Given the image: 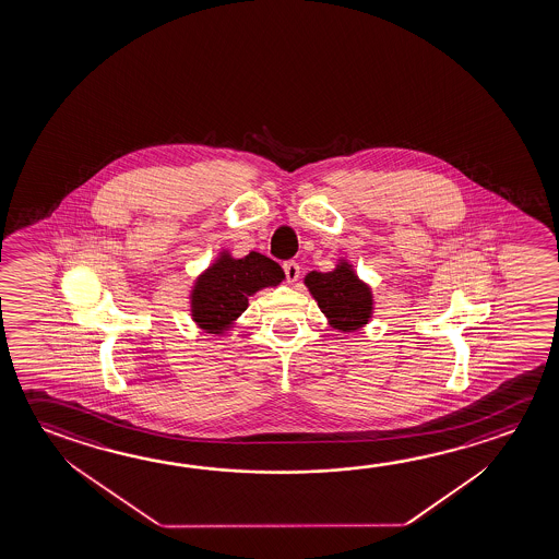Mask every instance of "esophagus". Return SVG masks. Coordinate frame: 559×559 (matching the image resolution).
Listing matches in <instances>:
<instances>
[{
  "instance_id": "1",
  "label": "esophagus",
  "mask_w": 559,
  "mask_h": 559,
  "mask_svg": "<svg viewBox=\"0 0 559 559\" xmlns=\"http://www.w3.org/2000/svg\"><path fill=\"white\" fill-rule=\"evenodd\" d=\"M284 275H286V281L288 283H294V281H298V276H300V265L296 263V261H286L283 265Z\"/></svg>"
}]
</instances>
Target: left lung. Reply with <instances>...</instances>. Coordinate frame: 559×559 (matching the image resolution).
I'll use <instances>...</instances> for the list:
<instances>
[{"mask_svg": "<svg viewBox=\"0 0 559 559\" xmlns=\"http://www.w3.org/2000/svg\"><path fill=\"white\" fill-rule=\"evenodd\" d=\"M306 286L328 316L335 330L355 331L370 320L372 294L347 263H341L335 271L318 273L311 271L306 276Z\"/></svg>", "mask_w": 559, "mask_h": 559, "instance_id": "1", "label": "left lung"}]
</instances>
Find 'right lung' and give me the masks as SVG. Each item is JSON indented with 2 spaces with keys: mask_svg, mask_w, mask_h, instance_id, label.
I'll list each match as a JSON object with an SVG mask.
<instances>
[{
  "mask_svg": "<svg viewBox=\"0 0 559 559\" xmlns=\"http://www.w3.org/2000/svg\"><path fill=\"white\" fill-rule=\"evenodd\" d=\"M283 278L281 265L257 251L241 259L222 253L194 283L192 320L201 330L222 333L248 310L251 294L265 286H276Z\"/></svg>",
  "mask_w": 559,
  "mask_h": 559,
  "instance_id": "1",
  "label": "right lung"
}]
</instances>
